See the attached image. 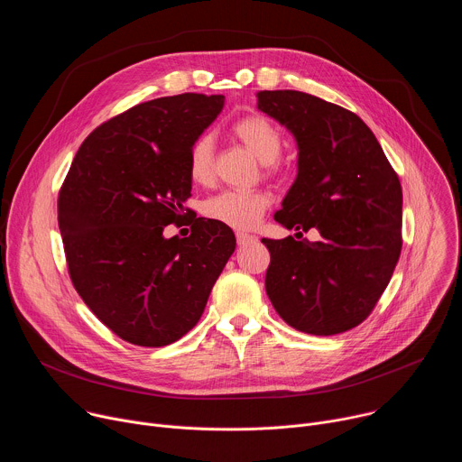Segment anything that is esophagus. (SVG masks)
Returning <instances> with one entry per match:
<instances>
[{"label": "esophagus", "instance_id": "esophagus-1", "mask_svg": "<svg viewBox=\"0 0 462 462\" xmlns=\"http://www.w3.org/2000/svg\"><path fill=\"white\" fill-rule=\"evenodd\" d=\"M236 239H237V245H239V246H245V245H250V243H254V241H255V237H254V236L245 234V232H239V234L236 236Z\"/></svg>", "mask_w": 462, "mask_h": 462}]
</instances>
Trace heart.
Instances as JSON below:
<instances>
[{"mask_svg":"<svg viewBox=\"0 0 462 462\" xmlns=\"http://www.w3.org/2000/svg\"><path fill=\"white\" fill-rule=\"evenodd\" d=\"M234 137L252 152L269 173L282 170L278 155L283 146L282 129L267 116L252 113L237 118L232 125ZM188 175L197 184H208L214 179V141L210 135L197 137L188 152ZM271 207V195L259 189H225L203 203V214L236 230L252 228Z\"/></svg>","mask_w":462,"mask_h":462,"instance_id":"b5f03b06","label":"heart"}]
</instances>
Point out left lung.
I'll list each match as a JSON object with an SVG mask.
<instances>
[{
    "label": "left lung",
    "instance_id": "8db88e82",
    "mask_svg": "<svg viewBox=\"0 0 462 462\" xmlns=\"http://www.w3.org/2000/svg\"><path fill=\"white\" fill-rule=\"evenodd\" d=\"M257 107L298 143V175L274 219L296 237L261 239L276 312L307 335L360 325L385 291L402 250V188L373 131L349 109L301 91H259Z\"/></svg>",
    "mask_w": 462,
    "mask_h": 462
}]
</instances>
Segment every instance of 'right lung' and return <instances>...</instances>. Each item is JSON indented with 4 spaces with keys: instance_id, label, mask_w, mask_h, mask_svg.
Masks as SVG:
<instances>
[{
    "instance_id": "1",
    "label": "right lung",
    "mask_w": 462,
    "mask_h": 462,
    "mask_svg": "<svg viewBox=\"0 0 462 462\" xmlns=\"http://www.w3.org/2000/svg\"><path fill=\"white\" fill-rule=\"evenodd\" d=\"M223 95L184 93L131 107L82 143L58 195L71 282L93 314L134 346L162 347L199 321L236 250L234 232L188 217V152L217 118Z\"/></svg>"
}]
</instances>
